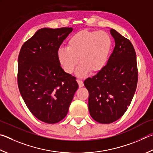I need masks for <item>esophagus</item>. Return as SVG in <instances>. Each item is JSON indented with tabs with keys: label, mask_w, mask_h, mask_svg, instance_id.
Masks as SVG:
<instances>
[{
	"label": "esophagus",
	"mask_w": 153,
	"mask_h": 153,
	"mask_svg": "<svg viewBox=\"0 0 153 153\" xmlns=\"http://www.w3.org/2000/svg\"><path fill=\"white\" fill-rule=\"evenodd\" d=\"M77 84H78L79 88H82V87H83V86H84V82H83L81 79H77Z\"/></svg>",
	"instance_id": "1"
}]
</instances>
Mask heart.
<instances>
[{"label":"heart","instance_id":"1","mask_svg":"<svg viewBox=\"0 0 153 153\" xmlns=\"http://www.w3.org/2000/svg\"><path fill=\"white\" fill-rule=\"evenodd\" d=\"M112 41L110 35L102 30H82L69 39L68 48H60L57 58L63 70L73 73L79 62L76 74L85 76L89 72L97 74L102 70L109 57Z\"/></svg>","mask_w":153,"mask_h":153}]
</instances>
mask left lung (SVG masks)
Here are the masks:
<instances>
[{
    "label": "left lung",
    "mask_w": 153,
    "mask_h": 153,
    "mask_svg": "<svg viewBox=\"0 0 153 153\" xmlns=\"http://www.w3.org/2000/svg\"><path fill=\"white\" fill-rule=\"evenodd\" d=\"M115 47L107 64L84 81L89 91L88 109L94 120L110 124L126 112L138 82L137 55L131 42L114 29L110 30Z\"/></svg>",
    "instance_id": "obj_1"
}]
</instances>
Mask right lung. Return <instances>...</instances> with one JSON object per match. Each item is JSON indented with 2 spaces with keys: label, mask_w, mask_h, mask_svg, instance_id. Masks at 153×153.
<instances>
[{
  "label": "right lung",
  "mask_w": 153,
  "mask_h": 153,
  "mask_svg": "<svg viewBox=\"0 0 153 153\" xmlns=\"http://www.w3.org/2000/svg\"><path fill=\"white\" fill-rule=\"evenodd\" d=\"M73 29L43 28L25 42L18 57L19 91L30 112L48 124L59 123L68 112L78 88L76 78L63 71L57 51Z\"/></svg>",
  "instance_id": "add662e5"
}]
</instances>
